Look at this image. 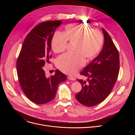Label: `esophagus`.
<instances>
[{
	"instance_id": "obj_1",
	"label": "esophagus",
	"mask_w": 135,
	"mask_h": 135,
	"mask_svg": "<svg viewBox=\"0 0 135 135\" xmlns=\"http://www.w3.org/2000/svg\"><path fill=\"white\" fill-rule=\"evenodd\" d=\"M68 79L69 80H72V81H75L76 80V79H75V78H74V77H73V76H68Z\"/></svg>"
}]
</instances>
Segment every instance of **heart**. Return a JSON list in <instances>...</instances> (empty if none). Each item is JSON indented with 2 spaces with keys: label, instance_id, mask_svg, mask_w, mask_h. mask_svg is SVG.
<instances>
[{
  "label": "heart",
  "instance_id": "b5f03b06",
  "mask_svg": "<svg viewBox=\"0 0 135 135\" xmlns=\"http://www.w3.org/2000/svg\"><path fill=\"white\" fill-rule=\"evenodd\" d=\"M68 41L75 42L74 53H66L56 60V66L62 72L72 75L85 64V57L92 59L99 52L103 43V36L100 31L91 29L82 25L72 23L65 28V33L56 31L53 36L51 47L55 53L66 49Z\"/></svg>",
  "mask_w": 135,
  "mask_h": 135
}]
</instances>
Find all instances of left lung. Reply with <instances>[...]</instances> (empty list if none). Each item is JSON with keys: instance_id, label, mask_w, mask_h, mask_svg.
<instances>
[{"instance_id": "left-lung-1", "label": "left lung", "mask_w": 135, "mask_h": 135, "mask_svg": "<svg viewBox=\"0 0 135 135\" xmlns=\"http://www.w3.org/2000/svg\"><path fill=\"white\" fill-rule=\"evenodd\" d=\"M104 36L103 48L80 73L86 81L78 79L81 91L75 95L79 102L86 106H93L103 102L116 83L119 73V53L107 32L102 28Z\"/></svg>"}]
</instances>
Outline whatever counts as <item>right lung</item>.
Here are the masks:
<instances>
[{
    "instance_id": "right-lung-1",
    "label": "right lung",
    "mask_w": 135,
    "mask_h": 135,
    "mask_svg": "<svg viewBox=\"0 0 135 135\" xmlns=\"http://www.w3.org/2000/svg\"><path fill=\"white\" fill-rule=\"evenodd\" d=\"M62 21H45L36 26L23 43L16 62V70L21 87L28 98L36 104H45L55 96L58 85L67 80L59 70L47 78L44 70L51 58V41L55 29Z\"/></svg>"
}]
</instances>
